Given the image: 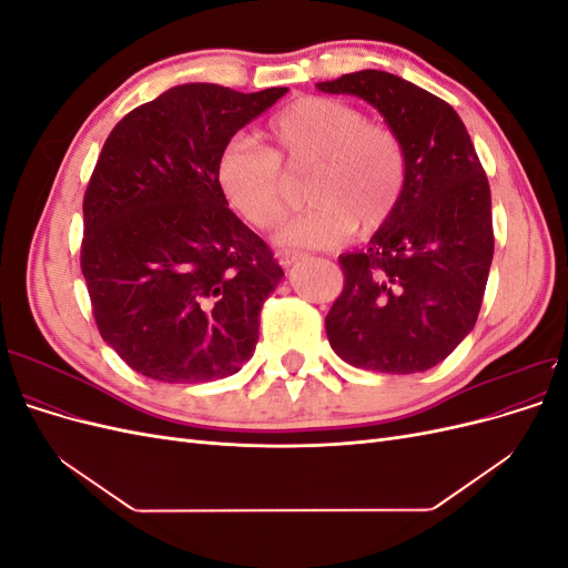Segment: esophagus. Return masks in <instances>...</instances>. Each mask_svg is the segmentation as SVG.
<instances>
[{"instance_id": "34e87169", "label": "esophagus", "mask_w": 568, "mask_h": 568, "mask_svg": "<svg viewBox=\"0 0 568 568\" xmlns=\"http://www.w3.org/2000/svg\"><path fill=\"white\" fill-rule=\"evenodd\" d=\"M303 257V253H296V251H284V253H280V265L282 267H291L294 263H298Z\"/></svg>"}]
</instances>
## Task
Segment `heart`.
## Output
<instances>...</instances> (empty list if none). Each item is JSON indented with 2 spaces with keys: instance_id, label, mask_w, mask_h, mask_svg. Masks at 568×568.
I'll list each match as a JSON object with an SVG mask.
<instances>
[{
  "instance_id": "obj_1",
  "label": "heart",
  "mask_w": 568,
  "mask_h": 568,
  "mask_svg": "<svg viewBox=\"0 0 568 568\" xmlns=\"http://www.w3.org/2000/svg\"><path fill=\"white\" fill-rule=\"evenodd\" d=\"M270 146L232 140L217 159V182L232 209L257 230L277 227L288 213V175L311 168V211L277 234L284 248H332L382 230L400 205L407 156L384 123L332 97H298L267 120Z\"/></svg>"
}]
</instances>
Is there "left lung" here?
<instances>
[{
	"mask_svg": "<svg viewBox=\"0 0 568 568\" xmlns=\"http://www.w3.org/2000/svg\"><path fill=\"white\" fill-rule=\"evenodd\" d=\"M355 94L398 132L407 182L393 217L365 251L343 253V291L324 320L334 353L386 374L432 369L478 317L493 263L490 186L448 101L393 73L317 82Z\"/></svg>",
	"mask_w": 568,
	"mask_h": 568,
	"instance_id": "8db88e82",
	"label": "left lung"
}]
</instances>
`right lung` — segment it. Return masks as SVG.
Returning <instances> with one entry per match:
<instances>
[{"label": "right lung", "instance_id": "obj_1", "mask_svg": "<svg viewBox=\"0 0 568 568\" xmlns=\"http://www.w3.org/2000/svg\"><path fill=\"white\" fill-rule=\"evenodd\" d=\"M286 92L178 84L130 111L99 153L80 267L101 338L149 379H225L255 351L284 272L230 211L217 159Z\"/></svg>", "mask_w": 568, "mask_h": 568}]
</instances>
